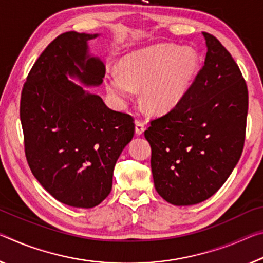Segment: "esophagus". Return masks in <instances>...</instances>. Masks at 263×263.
<instances>
[{
  "label": "esophagus",
  "instance_id": "esophagus-1",
  "mask_svg": "<svg viewBox=\"0 0 263 263\" xmlns=\"http://www.w3.org/2000/svg\"><path fill=\"white\" fill-rule=\"evenodd\" d=\"M145 131V125L140 120H136V135L141 136Z\"/></svg>",
  "mask_w": 263,
  "mask_h": 263
}]
</instances>
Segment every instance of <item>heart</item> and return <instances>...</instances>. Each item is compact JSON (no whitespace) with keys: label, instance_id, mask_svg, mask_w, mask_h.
<instances>
[{"label":"heart","instance_id":"obj_1","mask_svg":"<svg viewBox=\"0 0 263 263\" xmlns=\"http://www.w3.org/2000/svg\"><path fill=\"white\" fill-rule=\"evenodd\" d=\"M201 57L194 48L156 44L120 58L119 72L105 74V89L118 103L141 89L140 101L153 115H165L185 101L193 87Z\"/></svg>","mask_w":263,"mask_h":263}]
</instances>
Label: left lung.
I'll return each instance as SVG.
<instances>
[{
    "instance_id": "8db88e82",
    "label": "left lung",
    "mask_w": 263,
    "mask_h": 263,
    "mask_svg": "<svg viewBox=\"0 0 263 263\" xmlns=\"http://www.w3.org/2000/svg\"><path fill=\"white\" fill-rule=\"evenodd\" d=\"M205 64L176 109L151 122L154 187L176 206L205 201L221 187L243 149L248 90L226 48L208 32Z\"/></svg>"
}]
</instances>
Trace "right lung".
<instances>
[{
    "label": "right lung",
    "instance_id": "obj_1",
    "mask_svg": "<svg viewBox=\"0 0 263 263\" xmlns=\"http://www.w3.org/2000/svg\"><path fill=\"white\" fill-rule=\"evenodd\" d=\"M98 36H58L32 66L21 96L29 167L53 198L78 208H92L110 194L116 162L135 135L131 116L84 89L105 76L87 44Z\"/></svg>",
    "mask_w": 263,
    "mask_h": 263
}]
</instances>
